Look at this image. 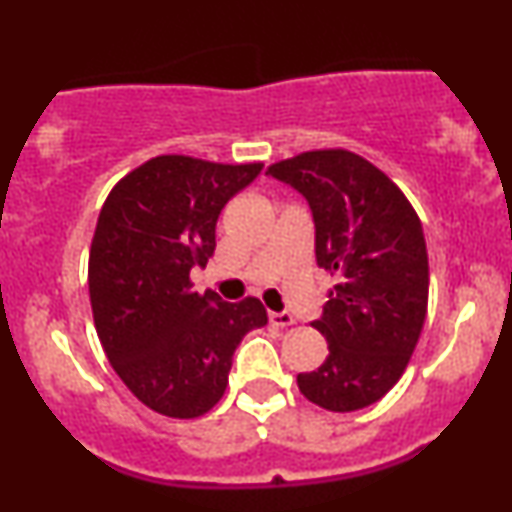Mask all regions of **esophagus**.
<instances>
[{
	"label": "esophagus",
	"instance_id": "obj_1",
	"mask_svg": "<svg viewBox=\"0 0 512 512\" xmlns=\"http://www.w3.org/2000/svg\"><path fill=\"white\" fill-rule=\"evenodd\" d=\"M269 320H272V325L276 327H291L293 322H296V317L291 313H269Z\"/></svg>",
	"mask_w": 512,
	"mask_h": 512
}]
</instances>
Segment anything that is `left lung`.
Listing matches in <instances>:
<instances>
[{
    "mask_svg": "<svg viewBox=\"0 0 512 512\" xmlns=\"http://www.w3.org/2000/svg\"><path fill=\"white\" fill-rule=\"evenodd\" d=\"M267 173L308 199L317 264L337 279L313 322L330 354L313 373H298V390L327 411L368 407L402 378L426 320L419 216L395 182L354 151H303Z\"/></svg>",
    "mask_w": 512,
    "mask_h": 512,
    "instance_id": "1",
    "label": "left lung"
}]
</instances>
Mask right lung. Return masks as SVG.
Returning a JSON list of instances; mask_svg holds the SVG:
<instances>
[{
  "label": "right lung",
  "instance_id": "right-lung-1",
  "mask_svg": "<svg viewBox=\"0 0 512 512\" xmlns=\"http://www.w3.org/2000/svg\"><path fill=\"white\" fill-rule=\"evenodd\" d=\"M262 163L163 154L110 190L88 255L93 322L110 366L139 402L197 419L228 385L233 351L267 325L257 298L226 303L192 289L216 248V221Z\"/></svg>",
  "mask_w": 512,
  "mask_h": 512
}]
</instances>
